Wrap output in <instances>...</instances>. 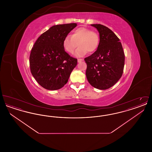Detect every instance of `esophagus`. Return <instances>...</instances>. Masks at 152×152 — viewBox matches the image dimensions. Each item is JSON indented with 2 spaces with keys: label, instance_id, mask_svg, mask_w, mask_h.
Instances as JSON below:
<instances>
[{
  "label": "esophagus",
  "instance_id": "esophagus-1",
  "mask_svg": "<svg viewBox=\"0 0 152 152\" xmlns=\"http://www.w3.org/2000/svg\"><path fill=\"white\" fill-rule=\"evenodd\" d=\"M83 61V59H81V58H79V59H77V61H78V63H80L81 61Z\"/></svg>",
  "mask_w": 152,
  "mask_h": 152
}]
</instances>
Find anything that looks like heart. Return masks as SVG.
Instances as JSON below:
<instances>
[{"mask_svg": "<svg viewBox=\"0 0 152 152\" xmlns=\"http://www.w3.org/2000/svg\"><path fill=\"white\" fill-rule=\"evenodd\" d=\"M99 36L96 32L81 27L74 29L71 36H65L63 41V46L65 51L72 54L79 44V47L76 52V55L82 56L88 51L92 53L96 51L99 47Z\"/></svg>", "mask_w": 152, "mask_h": 152, "instance_id": "1", "label": "heart"}]
</instances>
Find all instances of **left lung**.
Here are the masks:
<instances>
[{
	"label": "left lung",
	"mask_w": 152,
	"mask_h": 152,
	"mask_svg": "<svg viewBox=\"0 0 152 152\" xmlns=\"http://www.w3.org/2000/svg\"><path fill=\"white\" fill-rule=\"evenodd\" d=\"M97 29L100 42L96 51L85 58L86 76L95 88L104 90L113 86L123 75L125 55L120 39L108 27L91 24Z\"/></svg>",
	"instance_id": "1"
}]
</instances>
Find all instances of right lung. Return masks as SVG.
I'll list each match as a JSON object with an SVG mask.
<instances>
[{"label": "right lung", "mask_w": 152, "mask_h": 152, "mask_svg": "<svg viewBox=\"0 0 152 152\" xmlns=\"http://www.w3.org/2000/svg\"><path fill=\"white\" fill-rule=\"evenodd\" d=\"M76 23L51 27L37 39L29 56L31 72L37 82L48 90H58L68 82L77 60L65 51L63 41Z\"/></svg>", "instance_id": "right-lung-1"}]
</instances>
